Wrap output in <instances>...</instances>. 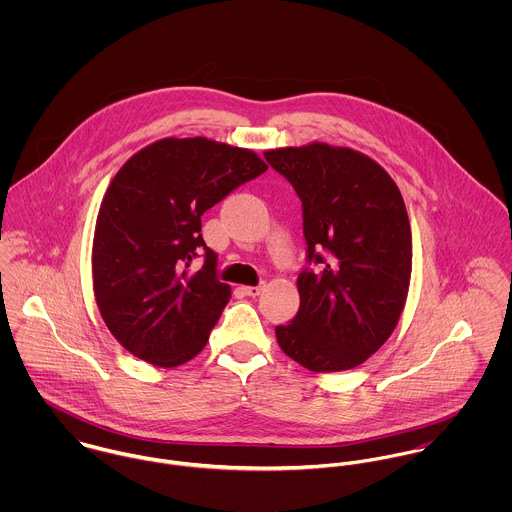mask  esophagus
<instances>
[{"instance_id": "34e87169", "label": "esophagus", "mask_w": 512, "mask_h": 512, "mask_svg": "<svg viewBox=\"0 0 512 512\" xmlns=\"http://www.w3.org/2000/svg\"><path fill=\"white\" fill-rule=\"evenodd\" d=\"M242 292L250 297H258L262 293V286H246V288H242Z\"/></svg>"}]
</instances>
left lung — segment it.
Listing matches in <instances>:
<instances>
[{
  "mask_svg": "<svg viewBox=\"0 0 512 512\" xmlns=\"http://www.w3.org/2000/svg\"><path fill=\"white\" fill-rule=\"evenodd\" d=\"M266 161L292 183L303 215L299 309L276 327L282 351L313 372L365 363L392 335L412 272V230L390 175L327 144L282 147Z\"/></svg>",
  "mask_w": 512,
  "mask_h": 512,
  "instance_id": "obj_1",
  "label": "left lung"
}]
</instances>
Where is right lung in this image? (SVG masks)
<instances>
[{
	"label": "right lung",
	"instance_id": "obj_1",
	"mask_svg": "<svg viewBox=\"0 0 512 512\" xmlns=\"http://www.w3.org/2000/svg\"><path fill=\"white\" fill-rule=\"evenodd\" d=\"M268 165L250 149L165 138L112 179L94 230L92 280L102 319L134 357L163 368L203 351L230 299L201 217ZM203 249L206 264L191 273Z\"/></svg>",
	"mask_w": 512,
	"mask_h": 512
}]
</instances>
